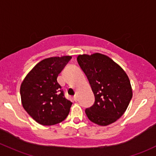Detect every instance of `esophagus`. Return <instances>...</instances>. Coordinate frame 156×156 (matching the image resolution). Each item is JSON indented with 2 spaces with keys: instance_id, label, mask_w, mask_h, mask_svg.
I'll list each match as a JSON object with an SVG mask.
<instances>
[{
  "instance_id": "34e87169",
  "label": "esophagus",
  "mask_w": 156,
  "mask_h": 156,
  "mask_svg": "<svg viewBox=\"0 0 156 156\" xmlns=\"http://www.w3.org/2000/svg\"><path fill=\"white\" fill-rule=\"evenodd\" d=\"M73 99H74L75 101H78V97H77L76 95H74V97H73Z\"/></svg>"
}]
</instances>
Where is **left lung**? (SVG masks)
<instances>
[{
    "label": "left lung",
    "mask_w": 156,
    "mask_h": 156,
    "mask_svg": "<svg viewBox=\"0 0 156 156\" xmlns=\"http://www.w3.org/2000/svg\"><path fill=\"white\" fill-rule=\"evenodd\" d=\"M95 96L93 105L85 109L89 120L101 126L117 121L124 113L133 97L129 78L108 56L100 53L77 58Z\"/></svg>",
    "instance_id": "obj_1"
}]
</instances>
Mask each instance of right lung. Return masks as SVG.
Listing matches in <instances>:
<instances>
[{
  "instance_id": "add662e5",
  "label": "right lung",
  "mask_w": 156,
  "mask_h": 156,
  "mask_svg": "<svg viewBox=\"0 0 156 156\" xmlns=\"http://www.w3.org/2000/svg\"><path fill=\"white\" fill-rule=\"evenodd\" d=\"M71 58V56H63L43 60L22 82V105L38 124L54 125L67 117L73 103L66 98L57 78Z\"/></svg>"
}]
</instances>
